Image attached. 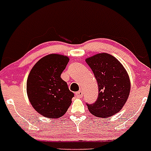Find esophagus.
Returning <instances> with one entry per match:
<instances>
[{"instance_id": "esophagus-1", "label": "esophagus", "mask_w": 151, "mask_h": 151, "mask_svg": "<svg viewBox=\"0 0 151 151\" xmlns=\"http://www.w3.org/2000/svg\"><path fill=\"white\" fill-rule=\"evenodd\" d=\"M76 95L77 97H82V96L83 95V92H82V91H78L76 93Z\"/></svg>"}]
</instances>
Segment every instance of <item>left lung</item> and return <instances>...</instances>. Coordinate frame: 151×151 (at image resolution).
<instances>
[{
	"label": "left lung",
	"instance_id": "8db88e82",
	"mask_svg": "<svg viewBox=\"0 0 151 151\" xmlns=\"http://www.w3.org/2000/svg\"><path fill=\"white\" fill-rule=\"evenodd\" d=\"M98 85V97L86 104L95 116L106 118L118 113L127 101L130 81L120 62L110 54H98L86 59Z\"/></svg>",
	"mask_w": 151,
	"mask_h": 151
}]
</instances>
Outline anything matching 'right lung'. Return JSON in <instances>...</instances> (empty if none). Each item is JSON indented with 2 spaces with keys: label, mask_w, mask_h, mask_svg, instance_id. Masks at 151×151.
Listing matches in <instances>:
<instances>
[{
  "label": "right lung",
  "mask_w": 151,
  "mask_h": 151,
  "mask_svg": "<svg viewBox=\"0 0 151 151\" xmlns=\"http://www.w3.org/2000/svg\"><path fill=\"white\" fill-rule=\"evenodd\" d=\"M69 58L60 54H50L41 58L29 75L26 91L32 106L47 118H60L71 105L73 92L61 78Z\"/></svg>",
  "instance_id": "add662e5"
}]
</instances>
